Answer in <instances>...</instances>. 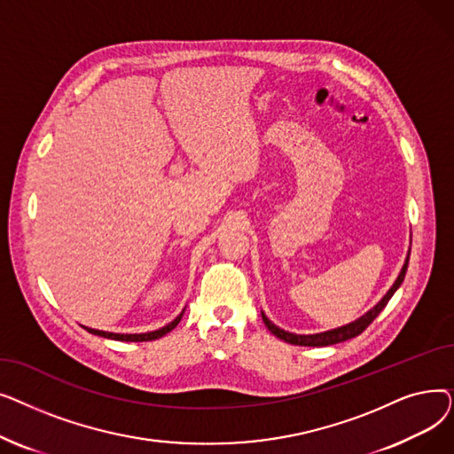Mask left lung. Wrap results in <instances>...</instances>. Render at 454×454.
<instances>
[{
    "label": "left lung",
    "mask_w": 454,
    "mask_h": 454,
    "mask_svg": "<svg viewBox=\"0 0 454 454\" xmlns=\"http://www.w3.org/2000/svg\"><path fill=\"white\" fill-rule=\"evenodd\" d=\"M409 255L407 254V259H404V265L399 272V276L395 278L394 285L388 289V293L380 298L368 313H364L363 317H359L356 320L346 324V325H340V327H335V329H329V331H322V333H313V335H296V333H291V331H285L281 327H278L274 322L269 320V317L261 311V317H263V322L265 325L269 327V331L272 333L274 337L289 342V344H294V346H313V348H320V346H333V344H339V342H346L356 335H361V333L377 318V315L383 311V309L387 307V303L390 301V298L394 296V293L401 287V283L404 279V274H407V267H409Z\"/></svg>",
    "instance_id": "obj_1"
}]
</instances>
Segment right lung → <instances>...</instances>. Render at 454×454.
Masks as SVG:
<instances>
[{
    "label": "right lung",
    "instance_id": "add662e5",
    "mask_svg": "<svg viewBox=\"0 0 454 454\" xmlns=\"http://www.w3.org/2000/svg\"><path fill=\"white\" fill-rule=\"evenodd\" d=\"M184 311L185 309H182V313L167 325L160 327V329H154V331H147V333H112V331H99V329H91V327H86L82 325L88 333H91V335H99V337H105V339H112V340H121V342H147V340H156V339H161L163 335H167V333L173 331L178 322L182 320L184 317Z\"/></svg>",
    "mask_w": 454,
    "mask_h": 454
}]
</instances>
